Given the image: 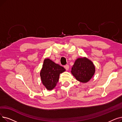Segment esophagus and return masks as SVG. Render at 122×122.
<instances>
[{
	"label": "esophagus",
	"mask_w": 122,
	"mask_h": 122,
	"mask_svg": "<svg viewBox=\"0 0 122 122\" xmlns=\"http://www.w3.org/2000/svg\"><path fill=\"white\" fill-rule=\"evenodd\" d=\"M64 68L66 70H69V66L68 65H66L64 66Z\"/></svg>",
	"instance_id": "esophagus-1"
}]
</instances>
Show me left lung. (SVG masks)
<instances>
[{"mask_svg": "<svg viewBox=\"0 0 122 122\" xmlns=\"http://www.w3.org/2000/svg\"><path fill=\"white\" fill-rule=\"evenodd\" d=\"M95 71V67L86 58L77 59L73 65L71 73L79 81L86 83L92 78Z\"/></svg>", "mask_w": 122, "mask_h": 122, "instance_id": "obj_1", "label": "left lung"}]
</instances>
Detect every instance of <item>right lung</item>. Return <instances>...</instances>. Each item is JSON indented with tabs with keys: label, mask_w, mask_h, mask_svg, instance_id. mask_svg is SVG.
Instances as JSON below:
<instances>
[{
	"label": "right lung",
	"mask_w": 122,
	"mask_h": 122,
	"mask_svg": "<svg viewBox=\"0 0 122 122\" xmlns=\"http://www.w3.org/2000/svg\"><path fill=\"white\" fill-rule=\"evenodd\" d=\"M65 71L64 67L49 59H45L40 74L42 83L47 89L51 90L56 86L59 81L60 74Z\"/></svg>",
	"instance_id": "add662e5"
}]
</instances>
